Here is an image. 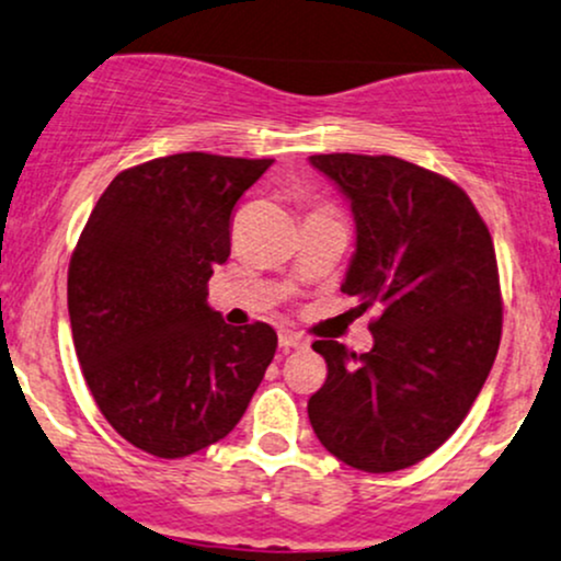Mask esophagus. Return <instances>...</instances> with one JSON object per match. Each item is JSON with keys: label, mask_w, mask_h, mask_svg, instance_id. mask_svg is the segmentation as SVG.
Wrapping results in <instances>:
<instances>
[{"label": "esophagus", "mask_w": 561, "mask_h": 561, "mask_svg": "<svg viewBox=\"0 0 561 561\" xmlns=\"http://www.w3.org/2000/svg\"><path fill=\"white\" fill-rule=\"evenodd\" d=\"M279 346L285 348V351H290V348H306V346H309V341H306L304 335H298V332L285 330V332H279Z\"/></svg>", "instance_id": "34e87169"}]
</instances>
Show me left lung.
Returning a JSON list of instances; mask_svg holds the SVG:
<instances>
[{
	"instance_id": "left-lung-1",
	"label": "left lung",
	"mask_w": 561,
	"mask_h": 561,
	"mask_svg": "<svg viewBox=\"0 0 561 561\" xmlns=\"http://www.w3.org/2000/svg\"><path fill=\"white\" fill-rule=\"evenodd\" d=\"M351 202L356 252L341 290L378 309L373 348L317 341L328 380L309 421L351 469L415 466L469 415L501 346L492 237L463 188L397 157L317 153Z\"/></svg>"
}]
</instances>
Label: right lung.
<instances>
[{
    "instance_id": "obj_1",
    "label": "right lung",
    "mask_w": 561,
    "mask_h": 561,
    "mask_svg": "<svg viewBox=\"0 0 561 561\" xmlns=\"http://www.w3.org/2000/svg\"><path fill=\"white\" fill-rule=\"evenodd\" d=\"M274 159L188 151L122 170L69 263V317L103 417L138 450L186 458L224 439L274 359L266 322L207 306L231 213Z\"/></svg>"
}]
</instances>
